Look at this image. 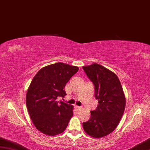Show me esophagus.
<instances>
[{
	"mask_svg": "<svg viewBox=\"0 0 150 150\" xmlns=\"http://www.w3.org/2000/svg\"><path fill=\"white\" fill-rule=\"evenodd\" d=\"M75 108H76V110H80L82 109V108H81V107L78 106H75Z\"/></svg>",
	"mask_w": 150,
	"mask_h": 150,
	"instance_id": "34e87169",
	"label": "esophagus"
}]
</instances>
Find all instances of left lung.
I'll return each instance as SVG.
<instances>
[{"mask_svg":"<svg viewBox=\"0 0 150 150\" xmlns=\"http://www.w3.org/2000/svg\"><path fill=\"white\" fill-rule=\"evenodd\" d=\"M90 80L95 85V96L98 105L91 111V117L83 123V128L90 137H106L116 129L125 111L126 99L117 75L97 63L83 66Z\"/></svg>","mask_w":150,"mask_h":150,"instance_id":"obj_1","label":"left lung"}]
</instances>
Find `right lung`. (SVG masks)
Here are the masks:
<instances>
[{
  "label": "right lung",
  "instance_id": "right-lung-1",
  "mask_svg": "<svg viewBox=\"0 0 150 150\" xmlns=\"http://www.w3.org/2000/svg\"><path fill=\"white\" fill-rule=\"evenodd\" d=\"M79 68L63 63L44 67L36 73L27 89L26 104L34 125L42 133L55 136L62 133L73 115L74 106L61 101L64 87Z\"/></svg>",
  "mask_w": 150,
  "mask_h": 150
}]
</instances>
